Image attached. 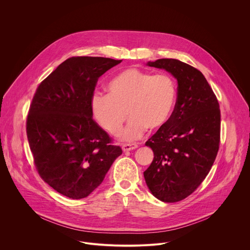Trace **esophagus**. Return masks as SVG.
I'll use <instances>...</instances> for the list:
<instances>
[{
	"label": "esophagus",
	"instance_id": "1",
	"mask_svg": "<svg viewBox=\"0 0 250 250\" xmlns=\"http://www.w3.org/2000/svg\"><path fill=\"white\" fill-rule=\"evenodd\" d=\"M137 147H138V145L137 144H133V143H124V144H122V149L125 152L136 149Z\"/></svg>",
	"mask_w": 250,
	"mask_h": 250
}]
</instances>
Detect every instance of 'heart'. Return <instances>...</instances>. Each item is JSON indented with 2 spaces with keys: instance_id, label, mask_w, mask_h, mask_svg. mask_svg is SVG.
<instances>
[{
  "instance_id": "1",
  "label": "heart",
  "mask_w": 250,
  "mask_h": 250,
  "mask_svg": "<svg viewBox=\"0 0 250 250\" xmlns=\"http://www.w3.org/2000/svg\"><path fill=\"white\" fill-rule=\"evenodd\" d=\"M108 94L92 98V110L98 124L110 134L117 135L128 117L131 118L121 137L135 140L147 128L158 130L173 114L177 90L167 74L130 67L117 74L107 85Z\"/></svg>"
}]
</instances>
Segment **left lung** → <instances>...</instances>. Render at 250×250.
<instances>
[{"label":"left lung","instance_id":"1","mask_svg":"<svg viewBox=\"0 0 250 250\" xmlns=\"http://www.w3.org/2000/svg\"><path fill=\"white\" fill-rule=\"evenodd\" d=\"M147 64L177 78L178 97L169 122L145 143L154 159L144 179L156 198L178 202L194 192L212 168L220 146V106L205 76L190 64L176 59Z\"/></svg>","mask_w":250,"mask_h":250}]
</instances>
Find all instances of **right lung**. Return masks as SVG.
<instances>
[{
    "label": "right lung",
    "instance_id": "right-lung-1",
    "mask_svg": "<svg viewBox=\"0 0 250 250\" xmlns=\"http://www.w3.org/2000/svg\"><path fill=\"white\" fill-rule=\"evenodd\" d=\"M103 57H71L36 89L26 134L41 179L59 193L81 199L104 181L123 153L92 119L98 78L122 62Z\"/></svg>",
    "mask_w": 250,
    "mask_h": 250
}]
</instances>
